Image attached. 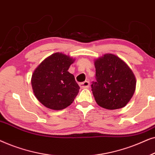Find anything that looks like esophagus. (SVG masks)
Here are the masks:
<instances>
[{
  "mask_svg": "<svg viewBox=\"0 0 155 155\" xmlns=\"http://www.w3.org/2000/svg\"><path fill=\"white\" fill-rule=\"evenodd\" d=\"M80 87L82 89H86V88H89L90 87V82L88 81H84L82 83H80Z\"/></svg>",
  "mask_w": 155,
  "mask_h": 155,
  "instance_id": "obj_1",
  "label": "esophagus"
}]
</instances>
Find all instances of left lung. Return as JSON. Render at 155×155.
Here are the masks:
<instances>
[{
    "instance_id": "1",
    "label": "left lung",
    "mask_w": 155,
    "mask_h": 155,
    "mask_svg": "<svg viewBox=\"0 0 155 155\" xmlns=\"http://www.w3.org/2000/svg\"><path fill=\"white\" fill-rule=\"evenodd\" d=\"M96 81L91 84L95 101L107 109L124 107L135 90L136 81L128 65L118 56L107 54L97 59Z\"/></svg>"
}]
</instances>
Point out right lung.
Returning a JSON list of instances; mask_svg holds the SVG:
<instances>
[{"instance_id":"add662e5","label":"right lung","mask_w":155,"mask_h":155,"mask_svg":"<svg viewBox=\"0 0 155 155\" xmlns=\"http://www.w3.org/2000/svg\"><path fill=\"white\" fill-rule=\"evenodd\" d=\"M75 59L55 53L40 63L31 76V86L36 97L48 109L61 110L73 103L80 87L70 65Z\"/></svg>"}]
</instances>
